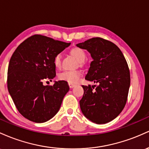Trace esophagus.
Listing matches in <instances>:
<instances>
[{
  "label": "esophagus",
  "instance_id": "obj_1",
  "mask_svg": "<svg viewBox=\"0 0 149 149\" xmlns=\"http://www.w3.org/2000/svg\"><path fill=\"white\" fill-rule=\"evenodd\" d=\"M68 84H69V86H70V88H73V87H74L75 86V84H71V83H69Z\"/></svg>",
  "mask_w": 149,
  "mask_h": 149
}]
</instances>
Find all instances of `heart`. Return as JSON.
<instances>
[{
	"label": "heart",
	"instance_id": "b5f03b06",
	"mask_svg": "<svg viewBox=\"0 0 149 149\" xmlns=\"http://www.w3.org/2000/svg\"><path fill=\"white\" fill-rule=\"evenodd\" d=\"M70 53L72 56H73L76 58V60L79 63H81L86 58V53L81 48L78 47H74L72 48L70 51ZM54 65L57 68H60L61 66V54L56 55L54 58ZM81 74L77 70H72V71H69V70H65L58 74V78L60 80L65 81L68 83L71 84H77L79 81L80 79Z\"/></svg>",
	"mask_w": 149,
	"mask_h": 149
}]
</instances>
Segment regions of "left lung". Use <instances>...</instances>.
<instances>
[{"mask_svg": "<svg viewBox=\"0 0 149 149\" xmlns=\"http://www.w3.org/2000/svg\"><path fill=\"white\" fill-rule=\"evenodd\" d=\"M77 46L87 50L92 57L85 79L98 83L82 86L79 105L84 116L96 124L114 120L125 108L130 86L129 67L123 53L115 43L100 37L90 38Z\"/></svg>", "mask_w": 149, "mask_h": 149, "instance_id": "obj_1", "label": "left lung"}]
</instances>
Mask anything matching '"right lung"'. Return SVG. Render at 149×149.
<instances>
[{
  "mask_svg": "<svg viewBox=\"0 0 149 149\" xmlns=\"http://www.w3.org/2000/svg\"><path fill=\"white\" fill-rule=\"evenodd\" d=\"M70 45L35 34L13 53L8 70V91L19 113L30 121L45 123L59 111L70 89L68 82L55 81L53 86L43 82L56 77L54 58Z\"/></svg>",
  "mask_w": 149,
  "mask_h": 149,
  "instance_id": "right-lung-1",
  "label": "right lung"
}]
</instances>
